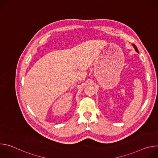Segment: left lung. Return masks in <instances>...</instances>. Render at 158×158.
<instances>
[{"mask_svg": "<svg viewBox=\"0 0 158 158\" xmlns=\"http://www.w3.org/2000/svg\"><path fill=\"white\" fill-rule=\"evenodd\" d=\"M133 46H134V48H135V50H136V51L137 52H139V51H138V48H137V47L136 46V45L133 44Z\"/></svg>", "mask_w": 158, "mask_h": 158, "instance_id": "1", "label": "left lung"}]
</instances>
